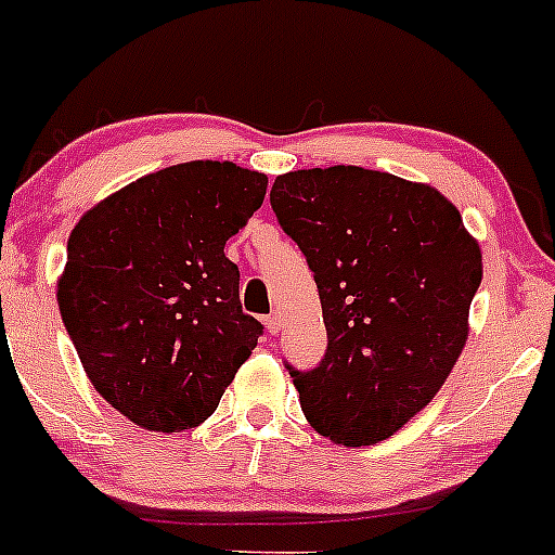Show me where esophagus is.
<instances>
[{
	"label": "esophagus",
	"mask_w": 555,
	"mask_h": 555,
	"mask_svg": "<svg viewBox=\"0 0 555 555\" xmlns=\"http://www.w3.org/2000/svg\"><path fill=\"white\" fill-rule=\"evenodd\" d=\"M263 324H266V328H268V332H271V334H279V328H282V319H279L276 313H271V315H266Z\"/></svg>",
	"instance_id": "1"
}]
</instances>
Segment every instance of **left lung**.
<instances>
[{
    "mask_svg": "<svg viewBox=\"0 0 555 555\" xmlns=\"http://www.w3.org/2000/svg\"><path fill=\"white\" fill-rule=\"evenodd\" d=\"M271 208L313 271L328 337L315 369L287 363L302 413L339 446L387 440L459 361L482 249L435 186L382 170H292Z\"/></svg>",
    "mask_w": 555,
    "mask_h": 555,
    "instance_id": "left-lung-1",
    "label": "left lung"
}]
</instances>
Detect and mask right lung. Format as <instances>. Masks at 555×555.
Listing matches in <instances>:
<instances>
[{
	"instance_id": "obj_1",
	"label": "right lung",
	"mask_w": 555,
	"mask_h": 555,
	"mask_svg": "<svg viewBox=\"0 0 555 555\" xmlns=\"http://www.w3.org/2000/svg\"><path fill=\"white\" fill-rule=\"evenodd\" d=\"M268 179L192 160L142 176L83 212L57 282L63 324L96 392L150 431L203 424L263 324L242 310L223 253Z\"/></svg>"
}]
</instances>
